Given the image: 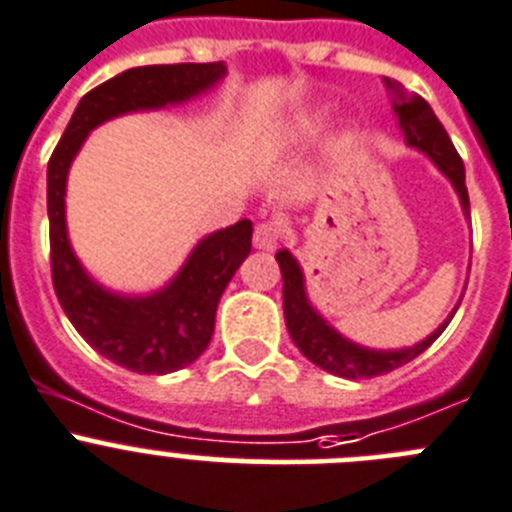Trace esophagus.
Returning a JSON list of instances; mask_svg holds the SVG:
<instances>
[{
    "label": "esophagus",
    "mask_w": 512,
    "mask_h": 512,
    "mask_svg": "<svg viewBox=\"0 0 512 512\" xmlns=\"http://www.w3.org/2000/svg\"><path fill=\"white\" fill-rule=\"evenodd\" d=\"M252 242H255L257 250L275 252L278 250V242H280V227L272 222L260 224V227L255 229V237H252Z\"/></svg>",
    "instance_id": "obj_1"
}]
</instances>
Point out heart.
<instances>
[{
  "label": "heart",
  "instance_id": "heart-1",
  "mask_svg": "<svg viewBox=\"0 0 512 512\" xmlns=\"http://www.w3.org/2000/svg\"><path fill=\"white\" fill-rule=\"evenodd\" d=\"M308 123H298L295 128H290V131H285L283 136L278 138V146L280 148H288V146H298V143H303L305 138H308Z\"/></svg>",
  "mask_w": 512,
  "mask_h": 512
}]
</instances>
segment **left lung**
<instances>
[{
  "label": "left lung",
  "mask_w": 512,
  "mask_h": 512,
  "mask_svg": "<svg viewBox=\"0 0 512 512\" xmlns=\"http://www.w3.org/2000/svg\"><path fill=\"white\" fill-rule=\"evenodd\" d=\"M386 90L391 95V108H394L396 123H399V131L404 136V143L409 148H417L442 171V176H447V181L452 184V189L457 191L460 197V207L465 219H470V197H467L465 186V164L457 156L455 146H452L450 136L444 131L442 123L437 121L434 111L429 108V103L419 95L407 93L396 80L384 78ZM278 260L280 272H283V308H285V323H288V333L293 338L295 346L300 348L308 361H313L318 369L328 371L333 376H341V379H374V376L389 374V371L399 369V366L409 364L412 358H417L419 353L427 351L442 331L447 328V323L452 321V315L460 308V300L452 308V313L429 333L424 341L414 343V346L404 348H369L361 346V343H353L351 338H346L343 333H338L331 323L318 313L313 303L308 298V288H305V275L300 262L295 260L290 250H280L275 255Z\"/></svg>",
  "instance_id": "1"
}]
</instances>
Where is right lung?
Returning <instances> with one entry per match:
<instances>
[{
	"instance_id": "obj_1",
	"label": "right lung",
	"mask_w": 512,
	"mask_h": 512,
	"mask_svg": "<svg viewBox=\"0 0 512 512\" xmlns=\"http://www.w3.org/2000/svg\"><path fill=\"white\" fill-rule=\"evenodd\" d=\"M224 75V62H181L143 65L105 80L80 98L47 164L50 260L57 300L75 331L100 356L136 374H171L207 351L219 298L252 250V222L240 219L202 237L174 278L154 293H116L85 270L70 245L65 219L70 166L100 123L184 105L217 88Z\"/></svg>"
}]
</instances>
